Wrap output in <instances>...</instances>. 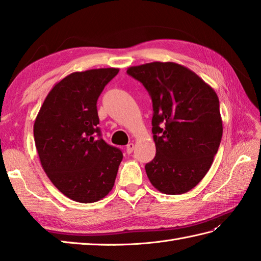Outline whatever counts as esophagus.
Returning <instances> with one entry per match:
<instances>
[{"mask_svg": "<svg viewBox=\"0 0 261 261\" xmlns=\"http://www.w3.org/2000/svg\"><path fill=\"white\" fill-rule=\"evenodd\" d=\"M134 149H135V145L132 142H130V143H127V146L125 148V151H126V153L130 154L132 151H134Z\"/></svg>", "mask_w": 261, "mask_h": 261, "instance_id": "1", "label": "esophagus"}]
</instances>
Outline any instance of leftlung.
<instances>
[{
	"instance_id": "left-lung-1",
	"label": "left lung",
	"mask_w": 261,
	"mask_h": 261,
	"mask_svg": "<svg viewBox=\"0 0 261 261\" xmlns=\"http://www.w3.org/2000/svg\"><path fill=\"white\" fill-rule=\"evenodd\" d=\"M126 73L142 83L152 101L156 156L145 167L149 180L168 195L191 191L211 168L222 139L218 95L176 63L132 66Z\"/></svg>"
}]
</instances>
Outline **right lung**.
<instances>
[{
    "instance_id": "right-lung-1",
    "label": "right lung",
    "mask_w": 261,
    "mask_h": 261,
    "mask_svg": "<svg viewBox=\"0 0 261 261\" xmlns=\"http://www.w3.org/2000/svg\"><path fill=\"white\" fill-rule=\"evenodd\" d=\"M118 73L98 68L66 76L48 93L33 124L43 170L73 201L97 202L114 186L123 156L101 138L96 102Z\"/></svg>"
}]
</instances>
